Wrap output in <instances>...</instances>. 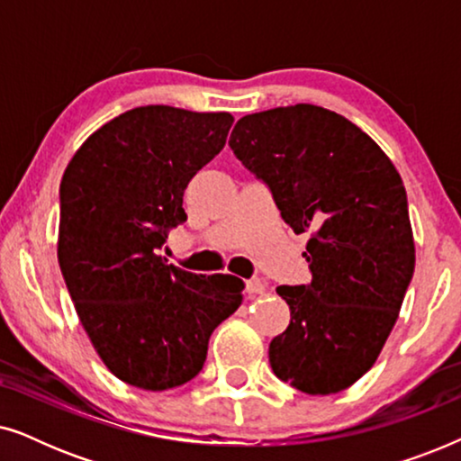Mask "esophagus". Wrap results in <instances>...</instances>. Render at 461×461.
<instances>
[{
  "mask_svg": "<svg viewBox=\"0 0 461 461\" xmlns=\"http://www.w3.org/2000/svg\"><path fill=\"white\" fill-rule=\"evenodd\" d=\"M264 289H267V283L262 279H249L245 281V292L249 295H258V294H264Z\"/></svg>",
  "mask_w": 461,
  "mask_h": 461,
  "instance_id": "obj_1",
  "label": "esophagus"
}]
</instances>
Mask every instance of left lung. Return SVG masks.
Here are the masks:
<instances>
[{
  "instance_id": "1",
  "label": "left lung",
  "mask_w": 461,
  "mask_h": 461,
  "mask_svg": "<svg viewBox=\"0 0 461 461\" xmlns=\"http://www.w3.org/2000/svg\"><path fill=\"white\" fill-rule=\"evenodd\" d=\"M229 144L295 235L311 232L312 281L276 287L292 321L270 367L306 394L339 393L374 367L413 276L401 176L361 128L314 104L245 115Z\"/></svg>"
}]
</instances>
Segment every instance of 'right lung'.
Returning a JSON list of instances; mask_svg holds the SVG:
<instances>
[{
	"instance_id": "obj_1",
	"label": "right lung",
	"mask_w": 461,
	"mask_h": 461,
	"mask_svg": "<svg viewBox=\"0 0 461 461\" xmlns=\"http://www.w3.org/2000/svg\"><path fill=\"white\" fill-rule=\"evenodd\" d=\"M232 122L138 106L94 131L62 176V276L98 357L130 386L161 393L193 380L212 331L241 306V279L188 273L157 254L186 222L185 188L224 149Z\"/></svg>"
}]
</instances>
